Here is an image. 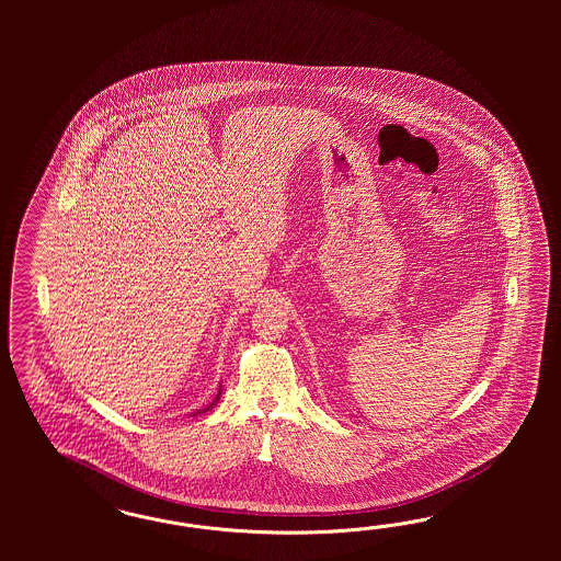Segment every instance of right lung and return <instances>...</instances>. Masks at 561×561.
Returning <instances> with one entry per match:
<instances>
[{
  "label": "right lung",
  "mask_w": 561,
  "mask_h": 561,
  "mask_svg": "<svg viewBox=\"0 0 561 561\" xmlns=\"http://www.w3.org/2000/svg\"><path fill=\"white\" fill-rule=\"evenodd\" d=\"M220 394H221V389H218V394H216V397H214V401H211V403H209V405H205L204 409H195V411H193V413H191V415H199V413H205V411H209V409L214 408V405H216V403H218V399H220Z\"/></svg>",
  "instance_id": "right-lung-1"
}]
</instances>
